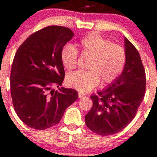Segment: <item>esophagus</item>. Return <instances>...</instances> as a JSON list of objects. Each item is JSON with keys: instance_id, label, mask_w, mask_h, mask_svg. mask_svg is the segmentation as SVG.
I'll list each match as a JSON object with an SVG mask.
<instances>
[{"instance_id": "34e87169", "label": "esophagus", "mask_w": 157, "mask_h": 157, "mask_svg": "<svg viewBox=\"0 0 157 157\" xmlns=\"http://www.w3.org/2000/svg\"><path fill=\"white\" fill-rule=\"evenodd\" d=\"M85 97V94H82V93H78V97L79 98H82V97Z\"/></svg>"}]
</instances>
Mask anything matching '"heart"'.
I'll list each match as a JSON object with an SVG mask.
<instances>
[{"label": "heart", "instance_id": "obj_1", "mask_svg": "<svg viewBox=\"0 0 157 157\" xmlns=\"http://www.w3.org/2000/svg\"><path fill=\"white\" fill-rule=\"evenodd\" d=\"M78 45L82 55L90 58L87 66L88 70L68 74L66 81L69 87L87 93L95 88L99 81L102 85L112 83L124 70L126 54L121 45L113 44L96 33H89L82 38ZM60 58L64 68L73 70L78 63V52L72 45H65Z\"/></svg>", "mask_w": 157, "mask_h": 157}]
</instances>
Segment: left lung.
I'll return each mask as SVG.
<instances>
[{
  "label": "left lung",
  "mask_w": 157,
  "mask_h": 157,
  "mask_svg": "<svg viewBox=\"0 0 157 157\" xmlns=\"http://www.w3.org/2000/svg\"><path fill=\"white\" fill-rule=\"evenodd\" d=\"M126 61L122 73L98 95L90 97L93 106L85 116L87 127L100 136L116 134L136 116L146 88L145 70L139 52L124 38Z\"/></svg>",
  "instance_id": "obj_1"
}]
</instances>
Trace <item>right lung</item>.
<instances>
[{"mask_svg":"<svg viewBox=\"0 0 157 157\" xmlns=\"http://www.w3.org/2000/svg\"><path fill=\"white\" fill-rule=\"evenodd\" d=\"M73 36L68 28L48 26L28 36L16 52L10 73L13 104L21 121L33 129L56 125L78 98L74 89H51L64 79L60 54Z\"/></svg>","mask_w":157,"mask_h":157,"instance_id":"obj_1","label":"right lung"}]
</instances>
